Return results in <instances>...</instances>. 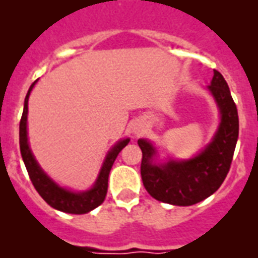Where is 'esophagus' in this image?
I'll return each instance as SVG.
<instances>
[{"mask_svg": "<svg viewBox=\"0 0 258 258\" xmlns=\"http://www.w3.org/2000/svg\"><path fill=\"white\" fill-rule=\"evenodd\" d=\"M133 132H135L136 135H139V133H140V132H141V131H140V127H135V129H133Z\"/></svg>", "mask_w": 258, "mask_h": 258, "instance_id": "esophagus-1", "label": "esophagus"}]
</instances>
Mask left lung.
<instances>
[{
	"instance_id": "left-lung-1",
	"label": "left lung",
	"mask_w": 258,
	"mask_h": 258,
	"mask_svg": "<svg viewBox=\"0 0 258 258\" xmlns=\"http://www.w3.org/2000/svg\"><path fill=\"white\" fill-rule=\"evenodd\" d=\"M221 110V123L214 139L202 153L187 161L156 165V149L147 140L137 144L143 152L141 177L145 189L157 201L175 206H191L217 191L230 169L238 139V111L222 74L214 70L209 86Z\"/></svg>"
}]
</instances>
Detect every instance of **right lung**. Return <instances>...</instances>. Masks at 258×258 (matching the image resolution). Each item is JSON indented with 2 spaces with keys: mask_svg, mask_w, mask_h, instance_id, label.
<instances>
[{
  "mask_svg": "<svg viewBox=\"0 0 258 258\" xmlns=\"http://www.w3.org/2000/svg\"><path fill=\"white\" fill-rule=\"evenodd\" d=\"M35 83L36 81L32 83V86L28 90L25 102H24L23 115H21V121H20V151H21L24 164L27 167L29 179H31L32 184L35 185L36 191L40 194V197L43 198L51 207L63 211V213H69V214H86V213H89V211L94 210L99 205H102L103 201H105L107 194V180H109L110 169L114 164L119 152L122 151V148L127 145L129 139L119 141L109 152V155H107L106 160L102 165L99 176H98L93 188L89 189V191H85V192H73V191H69V189L61 188L43 172V169L39 167L37 161L35 160V157L32 155L31 149H29V145H28V99H29V94H31Z\"/></svg>",
  "mask_w": 258,
  "mask_h": 258,
  "instance_id": "obj_1",
  "label": "right lung"
}]
</instances>
